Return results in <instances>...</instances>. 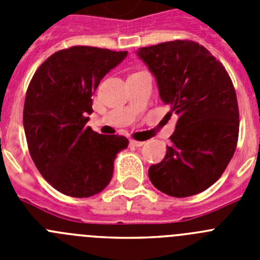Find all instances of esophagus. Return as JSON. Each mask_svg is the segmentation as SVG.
<instances>
[{
  "mask_svg": "<svg viewBox=\"0 0 260 260\" xmlns=\"http://www.w3.org/2000/svg\"><path fill=\"white\" fill-rule=\"evenodd\" d=\"M130 144H132V146H134V147H142L144 144V142L134 141V139H132V141H130Z\"/></svg>",
  "mask_w": 260,
  "mask_h": 260,
  "instance_id": "34e87169",
  "label": "esophagus"
}]
</instances>
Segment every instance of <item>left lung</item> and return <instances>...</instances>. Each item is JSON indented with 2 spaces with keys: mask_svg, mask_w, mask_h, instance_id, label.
<instances>
[{
  "mask_svg": "<svg viewBox=\"0 0 260 260\" xmlns=\"http://www.w3.org/2000/svg\"><path fill=\"white\" fill-rule=\"evenodd\" d=\"M169 113L178 116L161 162L148 169L164 194L185 198L219 180L233 157L240 132L236 89L228 71L203 45L174 40L138 50Z\"/></svg>",
  "mask_w": 260,
  "mask_h": 260,
  "instance_id": "obj_1",
  "label": "left lung"
}]
</instances>
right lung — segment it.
<instances>
[{"label": "right lung", "mask_w": 260, "mask_h": 260, "mask_svg": "<svg viewBox=\"0 0 260 260\" xmlns=\"http://www.w3.org/2000/svg\"><path fill=\"white\" fill-rule=\"evenodd\" d=\"M127 56L77 45L48 57L28 84L23 126L29 155L48 183L62 194L88 198L113 177L116 155L128 141L86 126L100 80Z\"/></svg>", "instance_id": "obj_1"}]
</instances>
